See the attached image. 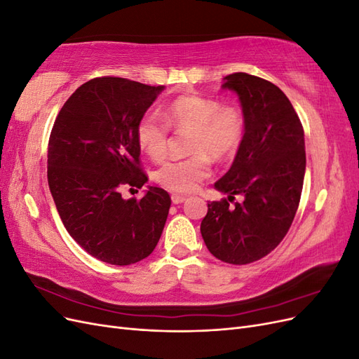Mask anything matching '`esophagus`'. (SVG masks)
I'll list each match as a JSON object with an SVG mask.
<instances>
[{
    "label": "esophagus",
    "mask_w": 359,
    "mask_h": 359,
    "mask_svg": "<svg viewBox=\"0 0 359 359\" xmlns=\"http://www.w3.org/2000/svg\"><path fill=\"white\" fill-rule=\"evenodd\" d=\"M172 203H175V205H178V203H182L184 201H186V196H184V194H172Z\"/></svg>",
    "instance_id": "34e87169"
}]
</instances>
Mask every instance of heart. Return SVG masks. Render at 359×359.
Here are the masks:
<instances>
[{"label":"heart","instance_id":"1","mask_svg":"<svg viewBox=\"0 0 359 359\" xmlns=\"http://www.w3.org/2000/svg\"><path fill=\"white\" fill-rule=\"evenodd\" d=\"M161 119L147 112L136 124V140L140 149L154 161L165 160L169 153L170 129L189 132V157L169 160L156 170L163 187L177 193H190L211 175V157L226 160L241 147L245 133V116L235 104L201 95H182L161 111Z\"/></svg>","mask_w":359,"mask_h":359}]
</instances>
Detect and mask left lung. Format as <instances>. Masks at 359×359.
<instances>
[{
    "instance_id": "1",
    "label": "left lung",
    "mask_w": 359,
    "mask_h": 359,
    "mask_svg": "<svg viewBox=\"0 0 359 359\" xmlns=\"http://www.w3.org/2000/svg\"><path fill=\"white\" fill-rule=\"evenodd\" d=\"M223 88L240 97L245 133L215 189L229 201L240 194L243 202H210L201 233L212 256L247 265L273 252L297 214L306 173L304 130L286 94L269 81L240 72L227 74Z\"/></svg>"
}]
</instances>
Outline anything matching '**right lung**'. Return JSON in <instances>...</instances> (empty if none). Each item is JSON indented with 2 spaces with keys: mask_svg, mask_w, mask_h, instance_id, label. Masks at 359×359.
Returning a JSON list of instances; mask_svg holds the SVG:
<instances>
[{
  "mask_svg": "<svg viewBox=\"0 0 359 359\" xmlns=\"http://www.w3.org/2000/svg\"><path fill=\"white\" fill-rule=\"evenodd\" d=\"M163 86L116 76L94 78L64 103L48 147V182L67 232L86 253L111 265L148 257L165 227L170 196L149 187L124 199V187L148 181L136 124ZM130 189V190H132Z\"/></svg>",
  "mask_w": 359,
  "mask_h": 359,
  "instance_id": "1",
  "label": "right lung"
}]
</instances>
